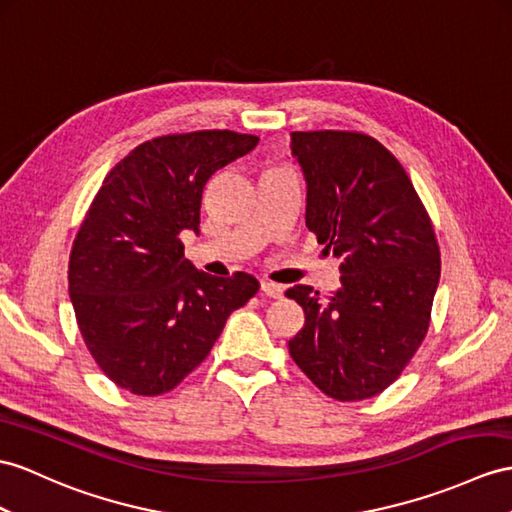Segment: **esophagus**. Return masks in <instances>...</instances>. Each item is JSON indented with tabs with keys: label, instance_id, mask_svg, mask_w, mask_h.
<instances>
[{
	"label": "esophagus",
	"instance_id": "esophagus-1",
	"mask_svg": "<svg viewBox=\"0 0 512 512\" xmlns=\"http://www.w3.org/2000/svg\"><path fill=\"white\" fill-rule=\"evenodd\" d=\"M260 291H263L267 297L278 299V297H282V293H284V286H282V284H276V282L265 280L263 284H260Z\"/></svg>",
	"mask_w": 512,
	"mask_h": 512
}]
</instances>
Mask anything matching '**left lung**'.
<instances>
[{
	"label": "left lung",
	"mask_w": 512,
	"mask_h": 512,
	"mask_svg": "<svg viewBox=\"0 0 512 512\" xmlns=\"http://www.w3.org/2000/svg\"><path fill=\"white\" fill-rule=\"evenodd\" d=\"M291 152L306 180V226L341 258V286L328 297L306 284L286 291L306 315L289 354L328 397L367 400L402 376L426 339L439 243L408 173L376 139L293 132Z\"/></svg>",
	"instance_id": "left-lung-1"
}]
</instances>
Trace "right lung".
Masks as SVG:
<instances>
[{
  "instance_id": "1",
  "label": "right lung",
  "mask_w": 512,
  "mask_h": 512,
  "mask_svg": "<svg viewBox=\"0 0 512 512\" xmlns=\"http://www.w3.org/2000/svg\"><path fill=\"white\" fill-rule=\"evenodd\" d=\"M254 134L199 130L145 141L108 171L69 256V295L95 363L119 389L154 397L204 363L258 280L215 278L184 258L208 178L252 152Z\"/></svg>"
}]
</instances>
